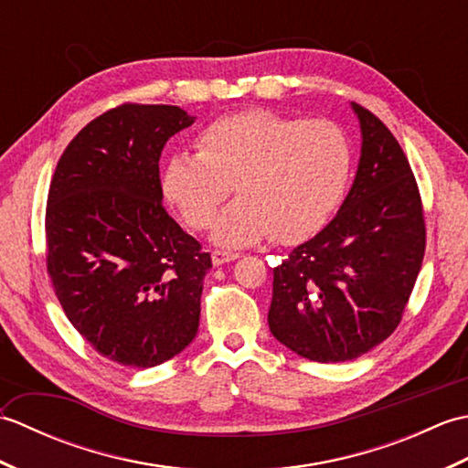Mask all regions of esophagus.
Returning a JSON list of instances; mask_svg holds the SVG:
<instances>
[{
	"instance_id": "esophagus-1",
	"label": "esophagus",
	"mask_w": 468,
	"mask_h": 468,
	"mask_svg": "<svg viewBox=\"0 0 468 468\" xmlns=\"http://www.w3.org/2000/svg\"><path fill=\"white\" fill-rule=\"evenodd\" d=\"M211 260H213V265H223V263L239 260V253H233V251H213L211 253Z\"/></svg>"
}]
</instances>
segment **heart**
I'll return each mask as SVG.
<instances>
[{
    "label": "heart",
    "instance_id": "heart-1",
    "mask_svg": "<svg viewBox=\"0 0 468 468\" xmlns=\"http://www.w3.org/2000/svg\"><path fill=\"white\" fill-rule=\"evenodd\" d=\"M198 153L171 154L163 193L186 225L207 229L218 207L213 241L243 247L271 235L295 243L314 235L342 201L350 181V138L332 121H302L267 108L217 118L198 134Z\"/></svg>",
    "mask_w": 468,
    "mask_h": 468
}]
</instances>
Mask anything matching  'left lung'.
I'll return each instance as SVG.
<instances>
[{
	"label": "left lung",
	"instance_id": "left-lung-1",
	"mask_svg": "<svg viewBox=\"0 0 468 468\" xmlns=\"http://www.w3.org/2000/svg\"><path fill=\"white\" fill-rule=\"evenodd\" d=\"M360 163L340 211L273 270L270 330L307 360L347 362L400 324L422 267L426 229L416 178L380 118L352 102Z\"/></svg>",
	"mask_w": 468,
	"mask_h": 468
}]
</instances>
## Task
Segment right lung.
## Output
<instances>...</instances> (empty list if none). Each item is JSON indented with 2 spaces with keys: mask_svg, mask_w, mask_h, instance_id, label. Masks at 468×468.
Returning <instances> with one entry per match:
<instances>
[{
  "mask_svg": "<svg viewBox=\"0 0 468 468\" xmlns=\"http://www.w3.org/2000/svg\"><path fill=\"white\" fill-rule=\"evenodd\" d=\"M195 116L122 104L59 156L46 207L48 273L62 310L98 354L153 367L195 340L211 255L163 207L158 158Z\"/></svg>",
  "mask_w": 468,
  "mask_h": 468,
  "instance_id": "obj_1",
  "label": "right lung"
}]
</instances>
